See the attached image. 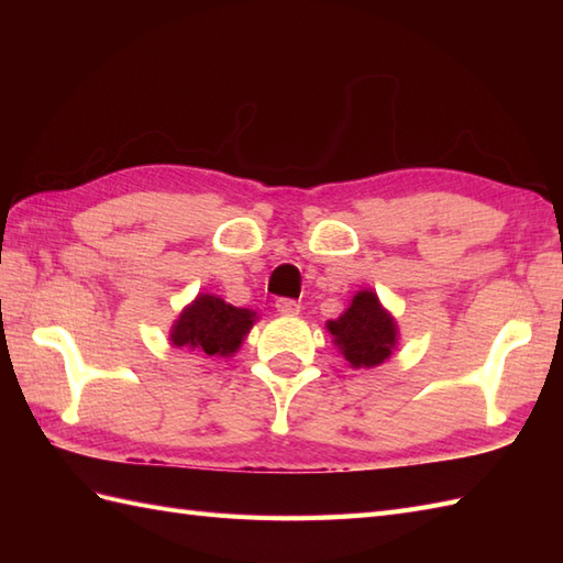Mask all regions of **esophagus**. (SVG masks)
I'll list each match as a JSON object with an SVG mask.
<instances>
[{
    "label": "esophagus",
    "mask_w": 563,
    "mask_h": 563,
    "mask_svg": "<svg viewBox=\"0 0 563 563\" xmlns=\"http://www.w3.org/2000/svg\"><path fill=\"white\" fill-rule=\"evenodd\" d=\"M275 309H278V314H283V317H297L302 307H300V302L288 300V297H280V300L275 302Z\"/></svg>",
    "instance_id": "obj_1"
}]
</instances>
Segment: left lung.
<instances>
[{
	"label": "left lung",
	"instance_id": "obj_1",
	"mask_svg": "<svg viewBox=\"0 0 563 563\" xmlns=\"http://www.w3.org/2000/svg\"><path fill=\"white\" fill-rule=\"evenodd\" d=\"M327 329L339 353L353 369H369L387 363L399 345V324L369 288L357 290L339 319Z\"/></svg>",
	"mask_w": 563,
	"mask_h": 563
}]
</instances>
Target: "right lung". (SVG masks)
<instances>
[{
	"mask_svg": "<svg viewBox=\"0 0 563 563\" xmlns=\"http://www.w3.org/2000/svg\"><path fill=\"white\" fill-rule=\"evenodd\" d=\"M256 319L258 317L254 309L234 307L218 295L200 292L174 319L169 329V343L174 349L232 357L242 349Z\"/></svg>",
	"mask_w": 563,
	"mask_h": 563,
	"instance_id": "obj_1",
	"label": "right lung"
}]
</instances>
